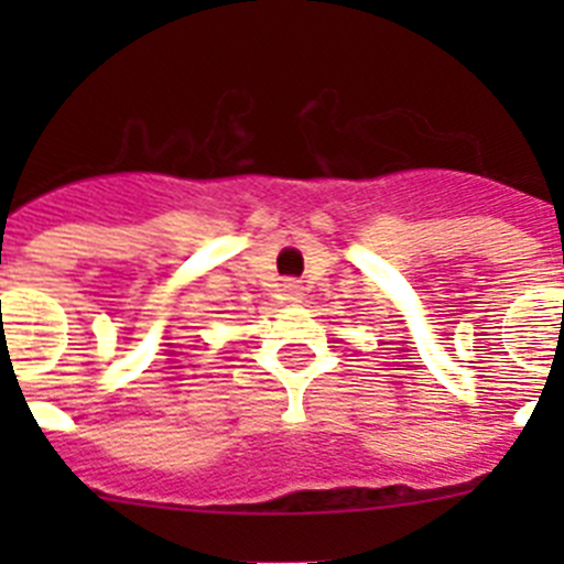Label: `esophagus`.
I'll list each match as a JSON object with an SVG mask.
<instances>
[{
	"instance_id": "34e87169",
	"label": "esophagus",
	"mask_w": 564,
	"mask_h": 564,
	"mask_svg": "<svg viewBox=\"0 0 564 564\" xmlns=\"http://www.w3.org/2000/svg\"><path fill=\"white\" fill-rule=\"evenodd\" d=\"M286 297L292 300V303H300V297H303V286H300V283H286Z\"/></svg>"
}]
</instances>
